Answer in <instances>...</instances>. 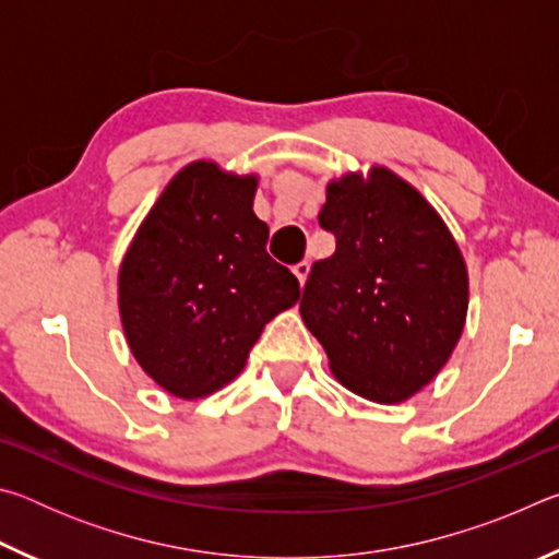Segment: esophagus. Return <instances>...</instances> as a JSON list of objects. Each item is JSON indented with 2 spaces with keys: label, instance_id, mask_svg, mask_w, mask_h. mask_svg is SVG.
<instances>
[{
  "label": "esophagus",
  "instance_id": "obj_1",
  "mask_svg": "<svg viewBox=\"0 0 559 559\" xmlns=\"http://www.w3.org/2000/svg\"><path fill=\"white\" fill-rule=\"evenodd\" d=\"M293 273H296V278L300 281V286H306V278L310 273V263L308 261H300L298 266H293Z\"/></svg>",
  "mask_w": 559,
  "mask_h": 559
}]
</instances>
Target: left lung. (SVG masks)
<instances>
[{"instance_id": "1", "label": "left lung", "mask_w": 559, "mask_h": 559, "mask_svg": "<svg viewBox=\"0 0 559 559\" xmlns=\"http://www.w3.org/2000/svg\"><path fill=\"white\" fill-rule=\"evenodd\" d=\"M318 222L337 246L310 269L302 323L349 392L380 404L409 400L449 362L466 323L459 243L437 210L386 167L333 179Z\"/></svg>"}]
</instances>
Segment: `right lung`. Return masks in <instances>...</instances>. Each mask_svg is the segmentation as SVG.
<instances>
[{
    "instance_id": "obj_1",
    "label": "right lung",
    "mask_w": 559,
    "mask_h": 559,
    "mask_svg": "<svg viewBox=\"0 0 559 559\" xmlns=\"http://www.w3.org/2000/svg\"><path fill=\"white\" fill-rule=\"evenodd\" d=\"M257 175L197 159L169 179L118 273L122 330L145 374L200 400L243 370L269 320L296 306L298 278L266 251Z\"/></svg>"
}]
</instances>
